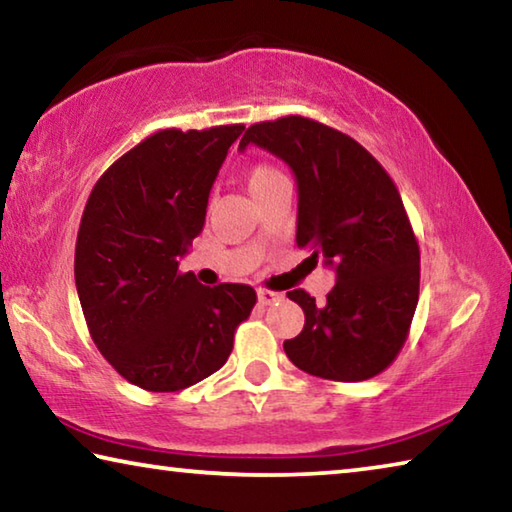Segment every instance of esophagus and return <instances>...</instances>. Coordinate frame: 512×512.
Listing matches in <instances>:
<instances>
[{"label": "esophagus", "instance_id": "1", "mask_svg": "<svg viewBox=\"0 0 512 512\" xmlns=\"http://www.w3.org/2000/svg\"><path fill=\"white\" fill-rule=\"evenodd\" d=\"M280 298H282V293H277V291H268V289L257 291V300H259V305H262V307L273 305V302H277Z\"/></svg>", "mask_w": 512, "mask_h": 512}]
</instances>
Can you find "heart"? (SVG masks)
<instances>
[{
    "instance_id": "1",
    "label": "heart",
    "mask_w": 512,
    "mask_h": 512,
    "mask_svg": "<svg viewBox=\"0 0 512 512\" xmlns=\"http://www.w3.org/2000/svg\"><path fill=\"white\" fill-rule=\"evenodd\" d=\"M282 178H284L282 173L277 171L275 167H271V164H255V167L248 171L246 180H248L250 194H257V192H262V189L277 183V180H282Z\"/></svg>"
}]
</instances>
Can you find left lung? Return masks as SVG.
Instances as JSON below:
<instances>
[{
    "mask_svg": "<svg viewBox=\"0 0 512 512\" xmlns=\"http://www.w3.org/2000/svg\"><path fill=\"white\" fill-rule=\"evenodd\" d=\"M287 162L298 183L296 244L336 271L325 302L293 289L305 327L284 341L293 366L332 381L379 375L400 354L418 307L420 248L386 169L352 137L291 115L241 137Z\"/></svg>",
    "mask_w": 512,
    "mask_h": 512,
    "instance_id": "left-lung-1",
    "label": "left lung"
}]
</instances>
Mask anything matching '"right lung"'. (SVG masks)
Returning <instances> with one entry per match:
<instances>
[{"mask_svg": "<svg viewBox=\"0 0 512 512\" xmlns=\"http://www.w3.org/2000/svg\"><path fill=\"white\" fill-rule=\"evenodd\" d=\"M241 131L153 133L103 173L83 210L74 277L85 323L110 366L144 391H183L219 370L257 302L248 284L210 289L178 271Z\"/></svg>", "mask_w": 512, "mask_h": 512, "instance_id": "1", "label": "right lung"}]
</instances>
